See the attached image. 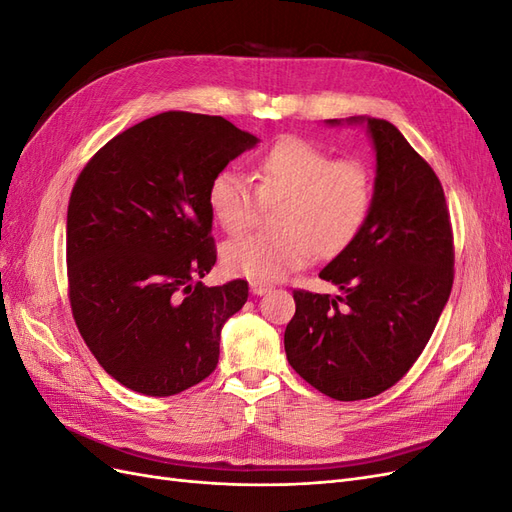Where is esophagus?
<instances>
[{"mask_svg":"<svg viewBox=\"0 0 512 512\" xmlns=\"http://www.w3.org/2000/svg\"><path fill=\"white\" fill-rule=\"evenodd\" d=\"M250 290H252V294H265V292L271 290V286L269 284H262V282H252Z\"/></svg>","mask_w":512,"mask_h":512,"instance_id":"esophagus-1","label":"esophagus"}]
</instances>
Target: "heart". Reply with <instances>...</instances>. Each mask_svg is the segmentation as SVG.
<instances>
[{"instance_id": "b5f03b06", "label": "heart", "mask_w": 512, "mask_h": 512, "mask_svg": "<svg viewBox=\"0 0 512 512\" xmlns=\"http://www.w3.org/2000/svg\"><path fill=\"white\" fill-rule=\"evenodd\" d=\"M254 181L235 168L215 175L207 190L211 218L239 235L262 205H277L273 232L230 241L222 262L228 273L277 282L320 256H335L359 235L371 203L374 175L361 160H333L329 151L299 136H284L254 162Z\"/></svg>"}]
</instances>
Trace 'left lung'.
I'll return each mask as SVG.
<instances>
[{
  "instance_id": "1",
  "label": "left lung",
  "mask_w": 512,
  "mask_h": 512,
  "mask_svg": "<svg viewBox=\"0 0 512 512\" xmlns=\"http://www.w3.org/2000/svg\"><path fill=\"white\" fill-rule=\"evenodd\" d=\"M329 123H339L329 119ZM365 123L376 149L374 203L359 235L320 271L339 294L294 290L288 363L337 401L391 389L425 350L453 288V228L442 183L393 123Z\"/></svg>"
}]
</instances>
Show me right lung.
Masks as SVG:
<instances>
[{"mask_svg": "<svg viewBox=\"0 0 512 512\" xmlns=\"http://www.w3.org/2000/svg\"><path fill=\"white\" fill-rule=\"evenodd\" d=\"M258 138L224 117L168 111L108 141L68 205V294L87 348L128 389L177 395L220 359L247 282L205 286L215 265L211 179Z\"/></svg>", "mask_w": 512, "mask_h": 512, "instance_id": "right-lung-1", "label": "right lung"}]
</instances>
